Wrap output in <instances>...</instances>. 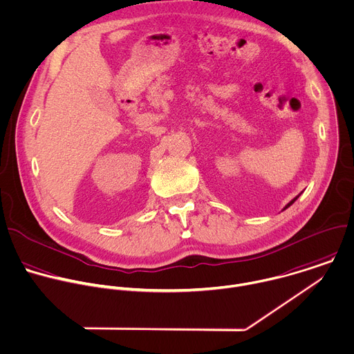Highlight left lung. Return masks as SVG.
I'll list each match as a JSON object with an SVG mask.
<instances>
[{"mask_svg": "<svg viewBox=\"0 0 354 354\" xmlns=\"http://www.w3.org/2000/svg\"><path fill=\"white\" fill-rule=\"evenodd\" d=\"M297 198H299V195H297V196H296V198H293V199H292V201H290V202H289V203H288V205H286V206H285V207H283V209H282V210H285V209H288V207H289V206H290V205H292V203H293V202H295V201H296V199H297Z\"/></svg>", "mask_w": 354, "mask_h": 354, "instance_id": "1", "label": "left lung"}]
</instances>
